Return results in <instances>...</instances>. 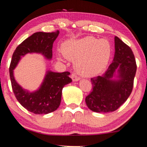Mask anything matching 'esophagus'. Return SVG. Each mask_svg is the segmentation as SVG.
Returning a JSON list of instances; mask_svg holds the SVG:
<instances>
[{"label": "esophagus", "instance_id": "esophagus-1", "mask_svg": "<svg viewBox=\"0 0 147 147\" xmlns=\"http://www.w3.org/2000/svg\"><path fill=\"white\" fill-rule=\"evenodd\" d=\"M71 78L74 82H75V81H79V80H80V78L79 77H77V76L76 75L75 73H72Z\"/></svg>", "mask_w": 147, "mask_h": 147}]
</instances>
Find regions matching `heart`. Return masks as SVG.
Wrapping results in <instances>:
<instances>
[{
  "label": "heart",
  "instance_id": "1",
  "mask_svg": "<svg viewBox=\"0 0 147 147\" xmlns=\"http://www.w3.org/2000/svg\"><path fill=\"white\" fill-rule=\"evenodd\" d=\"M62 51L65 57L75 61V68L80 75L93 77L107 67L112 48L107 39L98 40L94 36H86L65 42Z\"/></svg>",
  "mask_w": 147,
  "mask_h": 147
}]
</instances>
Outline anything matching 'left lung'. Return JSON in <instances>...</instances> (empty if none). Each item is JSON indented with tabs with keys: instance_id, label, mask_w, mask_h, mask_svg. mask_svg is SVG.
<instances>
[{
	"instance_id": "left-lung-1",
	"label": "left lung",
	"mask_w": 147,
	"mask_h": 147,
	"mask_svg": "<svg viewBox=\"0 0 147 147\" xmlns=\"http://www.w3.org/2000/svg\"><path fill=\"white\" fill-rule=\"evenodd\" d=\"M113 62L102 76L92 78V91L85 98L91 111L109 113L116 111L130 96L136 72V63L131 48L115 37ZM117 74V76H116ZM116 76L117 80H112Z\"/></svg>"
}]
</instances>
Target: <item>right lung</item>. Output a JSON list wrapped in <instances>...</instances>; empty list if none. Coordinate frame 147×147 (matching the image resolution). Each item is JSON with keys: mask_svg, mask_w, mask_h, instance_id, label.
<instances>
[{"mask_svg": "<svg viewBox=\"0 0 147 147\" xmlns=\"http://www.w3.org/2000/svg\"><path fill=\"white\" fill-rule=\"evenodd\" d=\"M59 31L35 32L19 45L13 52L9 67L11 82L15 96L22 107L34 114H48L57 110L60 105L64 85L72 82L69 72H54L48 70L38 90L33 92L24 90L16 82L13 70L27 53H40L47 60L52 58V47Z\"/></svg>", "mask_w": 147, "mask_h": 147, "instance_id": "obj_1", "label": "right lung"}]
</instances>
